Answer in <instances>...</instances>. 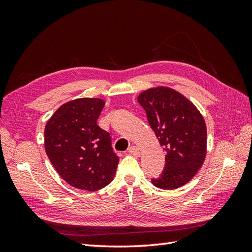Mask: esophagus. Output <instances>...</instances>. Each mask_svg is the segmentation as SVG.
Wrapping results in <instances>:
<instances>
[{
  "instance_id": "34e87169",
  "label": "esophagus",
  "mask_w": 252,
  "mask_h": 252,
  "mask_svg": "<svg viewBox=\"0 0 252 252\" xmlns=\"http://www.w3.org/2000/svg\"><path fill=\"white\" fill-rule=\"evenodd\" d=\"M127 153L133 155V156H140V149H138L136 146H131L127 149Z\"/></svg>"
}]
</instances>
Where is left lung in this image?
I'll use <instances>...</instances> for the list:
<instances>
[{
    "instance_id": "left-lung-1",
    "label": "left lung",
    "mask_w": 252,
    "mask_h": 252,
    "mask_svg": "<svg viewBox=\"0 0 252 252\" xmlns=\"http://www.w3.org/2000/svg\"><path fill=\"white\" fill-rule=\"evenodd\" d=\"M137 100L167 154L162 173L153 178L152 183L162 189H178L194 178L205 161L203 118L189 99L169 88L147 90Z\"/></svg>"
}]
</instances>
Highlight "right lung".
Wrapping results in <instances>:
<instances>
[{"instance_id":"add662e5","label":"right lung","mask_w":252,"mask_h":252,"mask_svg":"<svg viewBox=\"0 0 252 252\" xmlns=\"http://www.w3.org/2000/svg\"><path fill=\"white\" fill-rule=\"evenodd\" d=\"M104 106L98 98L74 99L46 123L47 157L58 174L79 189L93 191L108 185L119 163L110 134L97 126Z\"/></svg>"}]
</instances>
